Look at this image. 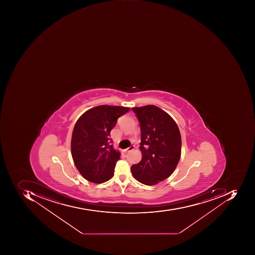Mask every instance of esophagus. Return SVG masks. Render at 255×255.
I'll list each match as a JSON object with an SVG mask.
<instances>
[{"label": "esophagus", "mask_w": 255, "mask_h": 255, "mask_svg": "<svg viewBox=\"0 0 255 255\" xmlns=\"http://www.w3.org/2000/svg\"><path fill=\"white\" fill-rule=\"evenodd\" d=\"M134 145H130L128 148H127V149H126V152H128V151H131V150L133 149L134 148Z\"/></svg>", "instance_id": "obj_1"}]
</instances>
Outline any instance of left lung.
<instances>
[{"instance_id": "obj_1", "label": "left lung", "mask_w": 255, "mask_h": 255, "mask_svg": "<svg viewBox=\"0 0 255 255\" xmlns=\"http://www.w3.org/2000/svg\"><path fill=\"white\" fill-rule=\"evenodd\" d=\"M131 109L139 122L142 153L141 161L131 165V173L144 185H155L175 171L182 151L181 134L173 119L158 107Z\"/></svg>"}]
</instances>
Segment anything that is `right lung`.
<instances>
[{
    "label": "right lung",
    "mask_w": 255,
    "mask_h": 255,
    "mask_svg": "<svg viewBox=\"0 0 255 255\" xmlns=\"http://www.w3.org/2000/svg\"><path fill=\"white\" fill-rule=\"evenodd\" d=\"M129 110L99 106L87 110L76 123L72 134V157L82 176L89 182L101 183L114 176L121 153L111 144L110 131Z\"/></svg>",
    "instance_id": "right-lung-1"
}]
</instances>
